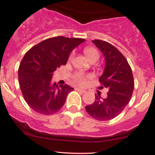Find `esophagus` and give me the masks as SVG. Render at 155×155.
<instances>
[{
	"label": "esophagus",
	"instance_id": "1",
	"mask_svg": "<svg viewBox=\"0 0 155 155\" xmlns=\"http://www.w3.org/2000/svg\"><path fill=\"white\" fill-rule=\"evenodd\" d=\"M75 90L77 91H79V92H82V93H86V91L83 90V89H82V88H76Z\"/></svg>",
	"mask_w": 155,
	"mask_h": 155
}]
</instances>
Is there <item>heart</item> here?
I'll use <instances>...</instances> for the list:
<instances>
[{"label": "heart", "mask_w": 155, "mask_h": 155, "mask_svg": "<svg viewBox=\"0 0 155 155\" xmlns=\"http://www.w3.org/2000/svg\"><path fill=\"white\" fill-rule=\"evenodd\" d=\"M84 53L86 54V56H87V58H89V60H91L92 58H99V53L96 49L92 48H87L84 49ZM74 56V52H73L72 53L70 56V59H72ZM73 80L76 83L80 84V85H85L86 82H87V79L91 78V75L89 74H84L82 72H77L75 73L73 76Z\"/></svg>", "instance_id": "obj_1"}]
</instances>
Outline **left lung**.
I'll use <instances>...</instances> for the list:
<instances>
[{
  "label": "left lung",
  "mask_w": 155,
  "mask_h": 155,
  "mask_svg": "<svg viewBox=\"0 0 155 155\" xmlns=\"http://www.w3.org/2000/svg\"><path fill=\"white\" fill-rule=\"evenodd\" d=\"M105 57V67L99 81L108 89L106 98L96 94L94 103L85 107L87 113L99 121L114 119L121 113L132 96L134 82L128 61L117 49L102 40H94Z\"/></svg>",
  "instance_id": "left-lung-1"
}]
</instances>
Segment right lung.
Masks as SVG:
<instances>
[{
    "mask_svg": "<svg viewBox=\"0 0 155 155\" xmlns=\"http://www.w3.org/2000/svg\"><path fill=\"white\" fill-rule=\"evenodd\" d=\"M85 39L57 36L48 38L26 53L18 69L23 97L32 110L50 115L64 105L68 94L73 91L68 84H51L53 72L66 64L72 50Z\"/></svg>",
    "mask_w": 155,
    "mask_h": 155,
    "instance_id": "add662e5",
    "label": "right lung"
}]
</instances>
